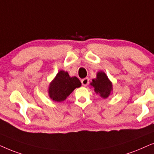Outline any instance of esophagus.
<instances>
[{
    "instance_id": "34e87169",
    "label": "esophagus",
    "mask_w": 154,
    "mask_h": 154,
    "mask_svg": "<svg viewBox=\"0 0 154 154\" xmlns=\"http://www.w3.org/2000/svg\"><path fill=\"white\" fill-rule=\"evenodd\" d=\"M81 82H82V85L84 87H86V86H87L88 84H89V79L88 78H85V79H82Z\"/></svg>"
}]
</instances>
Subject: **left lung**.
Returning a JSON list of instances; mask_svg holds the SVG:
<instances>
[{"mask_svg":"<svg viewBox=\"0 0 154 154\" xmlns=\"http://www.w3.org/2000/svg\"><path fill=\"white\" fill-rule=\"evenodd\" d=\"M91 85L94 87L96 93L99 94L104 98H108L112 90V83L103 72H98L96 78L92 80Z\"/></svg>","mask_w":154,"mask_h":154,"instance_id":"left-lung-1","label":"left lung"}]
</instances>
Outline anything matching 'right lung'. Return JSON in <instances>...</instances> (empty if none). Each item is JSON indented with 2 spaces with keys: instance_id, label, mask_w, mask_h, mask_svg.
I'll return each mask as SVG.
<instances>
[{
  "instance_id": "right-lung-1",
  "label": "right lung",
  "mask_w": 154,
  "mask_h": 154,
  "mask_svg": "<svg viewBox=\"0 0 154 154\" xmlns=\"http://www.w3.org/2000/svg\"><path fill=\"white\" fill-rule=\"evenodd\" d=\"M79 87L81 82L77 77H70L67 72L60 70L49 86V96L55 101H63Z\"/></svg>"
}]
</instances>
